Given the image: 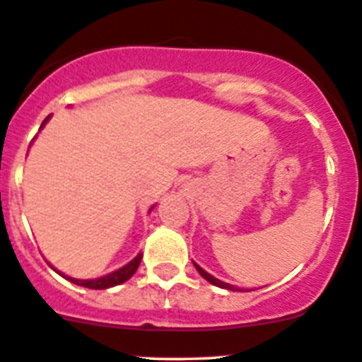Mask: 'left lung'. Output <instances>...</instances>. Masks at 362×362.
Here are the masks:
<instances>
[{
  "instance_id": "1",
  "label": "left lung",
  "mask_w": 362,
  "mask_h": 362,
  "mask_svg": "<svg viewBox=\"0 0 362 362\" xmlns=\"http://www.w3.org/2000/svg\"><path fill=\"white\" fill-rule=\"evenodd\" d=\"M193 266H195V269L199 271V274L200 276L204 278V280H207L209 281V284H213V285H216V287H220V288H227V291H239V288H235V287H232V285H228V284H225V281H221V280H218V278H214V276H211L209 273H206V271L202 269V267L200 266H197L195 262H193Z\"/></svg>"
}]
</instances>
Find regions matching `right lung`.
Wrapping results in <instances>:
<instances>
[{"label":"right lung","instance_id":"add662e5","mask_svg":"<svg viewBox=\"0 0 362 362\" xmlns=\"http://www.w3.org/2000/svg\"><path fill=\"white\" fill-rule=\"evenodd\" d=\"M47 119H49V117H45L44 123H42V127H44V124L47 123ZM141 260H142V253H139V255L135 257V259L132 260V262H128L127 266H123V267H121V269L114 271V273L105 274V276H102V278H96V280H75V278L64 276V274H61L59 271H58V273L63 278H66V280H70L71 284L81 285V287H86V288H95V291H102V288L116 287V285H121V284H124V281H127V280H130V278L135 274V271H137V267H139V264H141Z\"/></svg>","mask_w":362,"mask_h":362}]
</instances>
